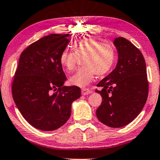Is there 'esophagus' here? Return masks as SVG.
Segmentation results:
<instances>
[{
    "label": "esophagus",
    "instance_id": "obj_1",
    "mask_svg": "<svg viewBox=\"0 0 160 160\" xmlns=\"http://www.w3.org/2000/svg\"><path fill=\"white\" fill-rule=\"evenodd\" d=\"M91 90L88 89V88H83V89H82V95H88V94H90V93H92Z\"/></svg>",
    "mask_w": 160,
    "mask_h": 160
}]
</instances>
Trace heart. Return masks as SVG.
<instances>
[{
    "label": "heart",
    "mask_w": 160,
    "mask_h": 160,
    "mask_svg": "<svg viewBox=\"0 0 160 160\" xmlns=\"http://www.w3.org/2000/svg\"><path fill=\"white\" fill-rule=\"evenodd\" d=\"M75 52L64 50L60 55V63L65 70L71 72L76 68L78 58H84L83 67L69 78L73 86L84 88L93 81L94 74L102 76L109 72L114 64L116 52L112 46L104 44L93 37L81 39L73 43Z\"/></svg>",
    "instance_id": "heart-1"
}]
</instances>
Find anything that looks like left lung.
<instances>
[{
    "label": "left lung",
    "mask_w": 160,
    "mask_h": 160,
    "mask_svg": "<svg viewBox=\"0 0 160 160\" xmlns=\"http://www.w3.org/2000/svg\"><path fill=\"white\" fill-rule=\"evenodd\" d=\"M118 52L115 68L98 84L102 101L97 110L99 121L119 128L129 124L143 109L148 99V82L144 58L139 49L123 37L114 39Z\"/></svg>",
    "instance_id": "8db88e82"
}]
</instances>
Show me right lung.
Instances as JSON below:
<instances>
[{
	"mask_svg": "<svg viewBox=\"0 0 160 160\" xmlns=\"http://www.w3.org/2000/svg\"><path fill=\"white\" fill-rule=\"evenodd\" d=\"M70 36L48 34L21 54L12 97L23 118L36 129L52 131L62 127L70 117L72 102L81 97L78 87L63 85L67 77L60 55Z\"/></svg>",
	"mask_w": 160,
	"mask_h": 160,
	"instance_id": "1",
	"label": "right lung"
}]
</instances>
